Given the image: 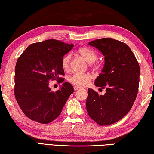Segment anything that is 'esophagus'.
Masks as SVG:
<instances>
[{
	"instance_id": "1",
	"label": "esophagus",
	"mask_w": 154,
	"mask_h": 154,
	"mask_svg": "<svg viewBox=\"0 0 154 154\" xmlns=\"http://www.w3.org/2000/svg\"><path fill=\"white\" fill-rule=\"evenodd\" d=\"M81 89V88L80 87H79V86H75L74 87V90H78V89Z\"/></svg>"
}]
</instances>
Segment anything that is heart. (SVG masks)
<instances>
[{"label": "heart", "mask_w": 154, "mask_h": 154, "mask_svg": "<svg viewBox=\"0 0 154 154\" xmlns=\"http://www.w3.org/2000/svg\"><path fill=\"white\" fill-rule=\"evenodd\" d=\"M78 53L83 59L89 63H94L97 59V54L93 50L88 47H82L78 50ZM71 55L66 54L63 58L61 66L64 71H68L70 66ZM92 79V76L89 73H75L69 77V82L72 85L83 87L88 85Z\"/></svg>", "instance_id": "obj_1"}]
</instances>
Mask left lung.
I'll use <instances>...</instances> for the list:
<instances>
[{"label": "left lung", "instance_id": "left-lung-1", "mask_svg": "<svg viewBox=\"0 0 154 154\" xmlns=\"http://www.w3.org/2000/svg\"><path fill=\"white\" fill-rule=\"evenodd\" d=\"M89 45L104 56V66L95 85L106 88V93L98 95L88 89L87 112L100 125L115 123L130 111L136 99L140 75L139 63L129 47L121 41L103 38L91 41Z\"/></svg>", "mask_w": 154, "mask_h": 154}]
</instances>
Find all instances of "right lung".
Wrapping results in <instances>:
<instances>
[{"mask_svg":"<svg viewBox=\"0 0 154 154\" xmlns=\"http://www.w3.org/2000/svg\"><path fill=\"white\" fill-rule=\"evenodd\" d=\"M73 46L47 40L31 44L17 59L15 96L23 112L32 121L42 124L54 121L73 93V87L68 82L63 83L57 91H52L48 86L50 80L64 82L60 77L65 75L61 61Z\"/></svg>","mask_w":154,"mask_h":154,"instance_id":"1","label":"right lung"}]
</instances>
